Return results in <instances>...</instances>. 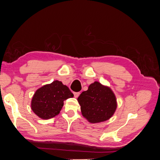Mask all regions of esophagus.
Returning <instances> with one entry per match:
<instances>
[{"label": "esophagus", "mask_w": 160, "mask_h": 160, "mask_svg": "<svg viewBox=\"0 0 160 160\" xmlns=\"http://www.w3.org/2000/svg\"><path fill=\"white\" fill-rule=\"evenodd\" d=\"M73 94H74L75 98H78L79 95H80V93H79V92H74Z\"/></svg>", "instance_id": "esophagus-1"}]
</instances>
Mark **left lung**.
<instances>
[{
	"label": "left lung",
	"mask_w": 160,
	"mask_h": 160,
	"mask_svg": "<svg viewBox=\"0 0 160 160\" xmlns=\"http://www.w3.org/2000/svg\"><path fill=\"white\" fill-rule=\"evenodd\" d=\"M82 115L91 123L105 122L113 115L117 109V99L108 86L98 81L89 85L77 98Z\"/></svg>",
	"instance_id": "8db88e82"
}]
</instances>
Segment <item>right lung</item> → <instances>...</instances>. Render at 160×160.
Listing matches in <instances>:
<instances>
[{"label":"right lung","mask_w":160,"mask_h":160,"mask_svg":"<svg viewBox=\"0 0 160 160\" xmlns=\"http://www.w3.org/2000/svg\"><path fill=\"white\" fill-rule=\"evenodd\" d=\"M73 96L68 87L55 80L35 91L31 100V109L39 118L49 119L60 113L64 101Z\"/></svg>","instance_id":"right-lung-1"}]
</instances>
